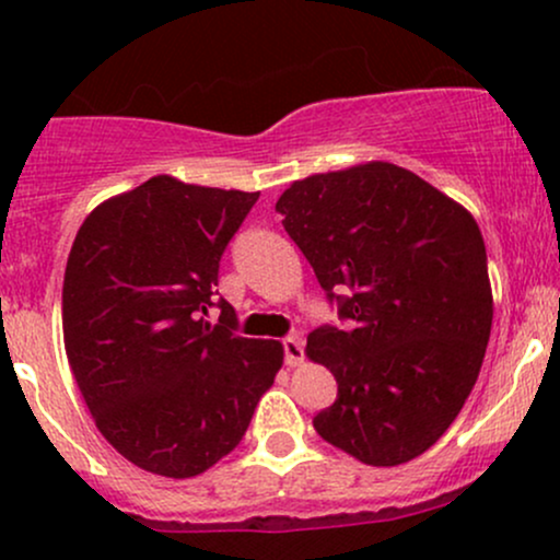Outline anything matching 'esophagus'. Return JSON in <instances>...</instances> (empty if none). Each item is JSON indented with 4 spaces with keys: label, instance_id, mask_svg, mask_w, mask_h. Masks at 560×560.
<instances>
[{
    "label": "esophagus",
    "instance_id": "obj_1",
    "mask_svg": "<svg viewBox=\"0 0 560 560\" xmlns=\"http://www.w3.org/2000/svg\"><path fill=\"white\" fill-rule=\"evenodd\" d=\"M284 361L289 369H298L305 363V352H302V337H287L284 342Z\"/></svg>",
    "mask_w": 560,
    "mask_h": 560
}]
</instances>
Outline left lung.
Segmentation results:
<instances>
[{
  "label": "left lung",
  "instance_id": "left-lung-1",
  "mask_svg": "<svg viewBox=\"0 0 560 560\" xmlns=\"http://www.w3.org/2000/svg\"><path fill=\"white\" fill-rule=\"evenodd\" d=\"M276 210L339 316L352 320L350 331L307 334L305 355L337 378V400L313 427L361 464L419 458L460 413L490 342L477 221L384 160L292 182Z\"/></svg>",
  "mask_w": 560,
  "mask_h": 560
}]
</instances>
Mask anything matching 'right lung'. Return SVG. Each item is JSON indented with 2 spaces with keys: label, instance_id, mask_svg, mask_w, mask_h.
Segmentation results:
<instances>
[{
  "label": "right lung",
  "instance_id": "right-lung-1",
  "mask_svg": "<svg viewBox=\"0 0 560 560\" xmlns=\"http://www.w3.org/2000/svg\"><path fill=\"white\" fill-rule=\"evenodd\" d=\"M260 191L155 176L96 205L70 247L62 337L92 419L133 466L208 471L242 442L284 347L234 334L218 262Z\"/></svg>",
  "mask_w": 560,
  "mask_h": 560
}]
</instances>
